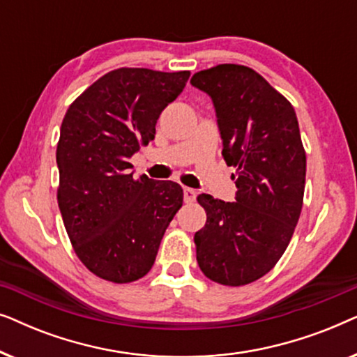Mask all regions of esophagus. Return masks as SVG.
<instances>
[{
	"label": "esophagus",
	"mask_w": 357,
	"mask_h": 357,
	"mask_svg": "<svg viewBox=\"0 0 357 357\" xmlns=\"http://www.w3.org/2000/svg\"><path fill=\"white\" fill-rule=\"evenodd\" d=\"M183 199H185V203H193L195 199H197V192H195L193 188L185 187L183 188Z\"/></svg>",
	"instance_id": "obj_1"
}]
</instances>
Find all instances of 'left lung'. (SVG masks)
<instances>
[{
  "label": "left lung",
  "instance_id": "1",
  "mask_svg": "<svg viewBox=\"0 0 357 357\" xmlns=\"http://www.w3.org/2000/svg\"><path fill=\"white\" fill-rule=\"evenodd\" d=\"M211 97L222 155L236 167V202L202 193L206 224L195 234L204 276L243 286L265 276L289 245L305 188V151L294 107L265 77L242 65L195 73Z\"/></svg>",
  "mask_w": 357,
  "mask_h": 357
}]
</instances>
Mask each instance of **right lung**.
Returning a JSON list of instances; mask_svg holds the SVG:
<instances>
[{"instance_id": "obj_1", "label": "right lung", "mask_w": 357, "mask_h": 357, "mask_svg": "<svg viewBox=\"0 0 357 357\" xmlns=\"http://www.w3.org/2000/svg\"><path fill=\"white\" fill-rule=\"evenodd\" d=\"M190 71L120 68L68 109L56 146L58 206L76 255L102 280L131 282L153 268L183 190L133 177L130 158L154 139L155 123Z\"/></svg>"}]
</instances>
